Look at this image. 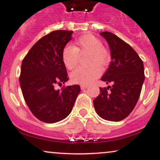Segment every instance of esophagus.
Instances as JSON below:
<instances>
[{
    "label": "esophagus",
    "instance_id": "34e87169",
    "mask_svg": "<svg viewBox=\"0 0 160 160\" xmlns=\"http://www.w3.org/2000/svg\"><path fill=\"white\" fill-rule=\"evenodd\" d=\"M80 88H81V89H86V88H88V86L81 85V86H80Z\"/></svg>",
    "mask_w": 160,
    "mask_h": 160
}]
</instances>
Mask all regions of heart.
<instances>
[{"label": "heart", "instance_id": "1", "mask_svg": "<svg viewBox=\"0 0 160 160\" xmlns=\"http://www.w3.org/2000/svg\"><path fill=\"white\" fill-rule=\"evenodd\" d=\"M83 52H89L87 62L90 65L77 68L71 73V78L74 82L86 85L100 76L102 68L98 64L105 65L109 60V54L100 40L91 34H86L78 38L74 47L66 46L62 50V62L66 68L74 69L78 65L79 53Z\"/></svg>", "mask_w": 160, "mask_h": 160}]
</instances>
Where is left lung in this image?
Returning a JSON list of instances; mask_svg holds the SVG:
<instances>
[{
	"label": "left lung",
	"instance_id": "left-lung-1",
	"mask_svg": "<svg viewBox=\"0 0 160 160\" xmlns=\"http://www.w3.org/2000/svg\"><path fill=\"white\" fill-rule=\"evenodd\" d=\"M100 35L108 42L111 56L102 80L112 86L100 87L93 104L99 117L117 122L127 117L136 105L145 78L144 64L132 47L113 33L104 32Z\"/></svg>",
	"mask_w": 160,
	"mask_h": 160
}]
</instances>
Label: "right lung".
<instances>
[{
  "mask_svg": "<svg viewBox=\"0 0 160 160\" xmlns=\"http://www.w3.org/2000/svg\"><path fill=\"white\" fill-rule=\"evenodd\" d=\"M72 34L65 30L50 32L33 46L22 62L19 82L24 99L42 122L53 123L66 118L80 92L79 85L55 89L68 80L62 53Z\"/></svg>",
  "mask_w": 160,
  "mask_h": 160,
  "instance_id": "1",
  "label": "right lung"
}]
</instances>
